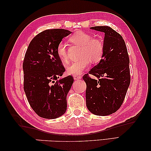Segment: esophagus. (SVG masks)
Listing matches in <instances>:
<instances>
[{"label":"esophagus","instance_id":"obj_1","mask_svg":"<svg viewBox=\"0 0 151 151\" xmlns=\"http://www.w3.org/2000/svg\"><path fill=\"white\" fill-rule=\"evenodd\" d=\"M81 78V76H73V79L75 80H80Z\"/></svg>","mask_w":151,"mask_h":151}]
</instances>
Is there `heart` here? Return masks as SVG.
I'll list each match as a JSON object with an SVG mask.
<instances>
[{
    "mask_svg": "<svg viewBox=\"0 0 151 151\" xmlns=\"http://www.w3.org/2000/svg\"><path fill=\"white\" fill-rule=\"evenodd\" d=\"M69 41L73 45L81 46L80 60L71 63L67 68L69 75L78 76L88 68L90 61L97 63L102 60L104 54V45L98 39H92V36L83 31H79L69 37ZM56 53L63 63L68 62V48L65 43H60L57 47Z\"/></svg>",
    "mask_w": 151,
    "mask_h": 151,
    "instance_id": "1",
    "label": "heart"
}]
</instances>
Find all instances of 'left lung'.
Instances as JSON below:
<instances>
[{"label":"left lung","mask_w":151,"mask_h":151,"mask_svg":"<svg viewBox=\"0 0 151 151\" xmlns=\"http://www.w3.org/2000/svg\"><path fill=\"white\" fill-rule=\"evenodd\" d=\"M92 29L104 33V54L98 65L83 76L86 106L98 116L112 114L122 106L130 83L129 57L122 37L108 26ZM94 75L97 80L90 78Z\"/></svg>","instance_id":"8db88e82"}]
</instances>
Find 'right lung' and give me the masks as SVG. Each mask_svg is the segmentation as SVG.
<instances>
[{
    "mask_svg": "<svg viewBox=\"0 0 151 151\" xmlns=\"http://www.w3.org/2000/svg\"><path fill=\"white\" fill-rule=\"evenodd\" d=\"M71 33L63 29L43 31L32 39L27 49L23 63L24 91L32 109L41 118L54 119L67 110L66 97L73 78L68 76L58 80L65 70L56 49Z\"/></svg>",
    "mask_w": 151,
    "mask_h": 151,
    "instance_id": "obj_1",
    "label": "right lung"
}]
</instances>
